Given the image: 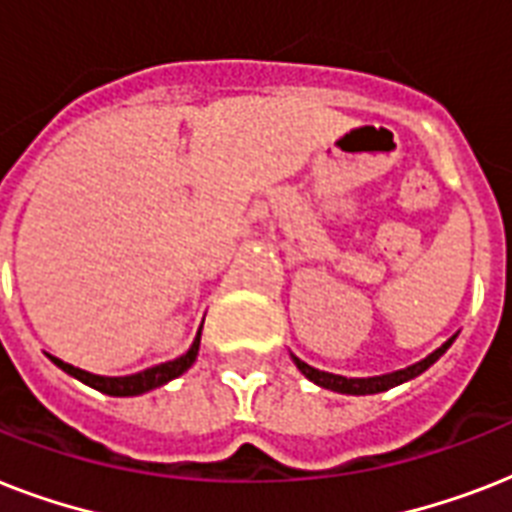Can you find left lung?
Here are the masks:
<instances>
[{"mask_svg":"<svg viewBox=\"0 0 512 512\" xmlns=\"http://www.w3.org/2000/svg\"><path fill=\"white\" fill-rule=\"evenodd\" d=\"M452 342H454V337L452 340H446L438 350H433L428 358H422V361H417V364H412V366H406V369H398V372L382 374V377H342V374H329V372H321V369H313V366H308L297 356H292V358H295L297 369H300V372H303L308 380L316 382V385H321V388L337 390V393H348V396H369V393H382V390L396 388V385H401V382L412 380V377L422 374L430 364H436L438 358L444 356L446 348H449Z\"/></svg>","mask_w":512,"mask_h":512,"instance_id":"obj_1","label":"left lung"}]
</instances>
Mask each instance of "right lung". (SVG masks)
Returning <instances> with one entry per match:
<instances>
[{
    "mask_svg": "<svg viewBox=\"0 0 512 512\" xmlns=\"http://www.w3.org/2000/svg\"><path fill=\"white\" fill-rule=\"evenodd\" d=\"M199 342H201V332L196 335L193 345L188 348V353H183L175 361H167V364L151 366L146 372L130 374V377H100V374H90L84 372V369H76V366L66 364V361H60V358L50 356L52 364H58L63 372H68L76 380H82L84 385H90V388L100 390V393H108V396H140V393H148V390L162 388L164 382L175 380L185 369H191V364L199 356Z\"/></svg>",
    "mask_w": 512,
    "mask_h": 512,
    "instance_id": "obj_1",
    "label": "right lung"
}]
</instances>
